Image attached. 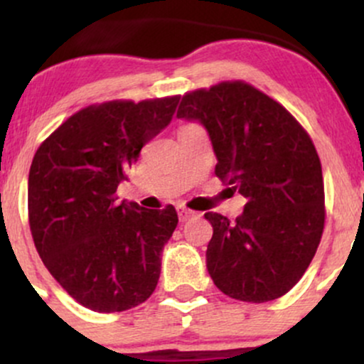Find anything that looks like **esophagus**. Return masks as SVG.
<instances>
[{
	"instance_id": "1",
	"label": "esophagus",
	"mask_w": 364,
	"mask_h": 364,
	"mask_svg": "<svg viewBox=\"0 0 364 364\" xmlns=\"http://www.w3.org/2000/svg\"><path fill=\"white\" fill-rule=\"evenodd\" d=\"M178 215H179V220H181V223H185V220L191 219V217H195L196 212L190 210V208H186V207H179L178 208Z\"/></svg>"
}]
</instances>
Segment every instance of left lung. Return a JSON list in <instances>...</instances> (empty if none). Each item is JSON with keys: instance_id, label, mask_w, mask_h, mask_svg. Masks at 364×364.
Returning <instances> with one entry per match:
<instances>
[{"instance_id": "left-lung-1", "label": "left lung", "mask_w": 364, "mask_h": 364, "mask_svg": "<svg viewBox=\"0 0 364 364\" xmlns=\"http://www.w3.org/2000/svg\"><path fill=\"white\" fill-rule=\"evenodd\" d=\"M176 116L207 128L217 178L246 198L232 223L205 214L214 228L212 281L240 301L281 298L306 272L323 235V176L310 135L282 104L243 80L186 92Z\"/></svg>"}]
</instances>
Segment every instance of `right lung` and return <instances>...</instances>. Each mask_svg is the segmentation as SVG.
I'll use <instances>...</instances> for the list:
<instances>
[{"label":"right lung","instance_id":"right-lung-1","mask_svg":"<svg viewBox=\"0 0 364 364\" xmlns=\"http://www.w3.org/2000/svg\"><path fill=\"white\" fill-rule=\"evenodd\" d=\"M179 95L90 104L37 149L28 173V225L37 253L82 306L124 311L150 298L176 208L119 203L116 190L140 150L173 118Z\"/></svg>","mask_w":364,"mask_h":364}]
</instances>
